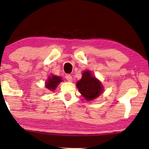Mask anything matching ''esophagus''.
I'll return each mask as SVG.
<instances>
[{
    "label": "esophagus",
    "instance_id": "1",
    "mask_svg": "<svg viewBox=\"0 0 149 149\" xmlns=\"http://www.w3.org/2000/svg\"><path fill=\"white\" fill-rule=\"evenodd\" d=\"M65 78L67 79V80H68V81H72V75H70V74H67L65 75Z\"/></svg>",
    "mask_w": 149,
    "mask_h": 149
}]
</instances>
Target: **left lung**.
Segmentation results:
<instances>
[{
	"label": "left lung",
	"instance_id": "obj_1",
	"mask_svg": "<svg viewBox=\"0 0 149 149\" xmlns=\"http://www.w3.org/2000/svg\"><path fill=\"white\" fill-rule=\"evenodd\" d=\"M76 87L81 96L88 101L98 98L104 92L101 81L94 76L90 70L83 72L81 78L77 81Z\"/></svg>",
	"mask_w": 149,
	"mask_h": 149
}]
</instances>
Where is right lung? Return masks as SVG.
<instances>
[{
    "label": "right lung",
    "mask_w": 149,
    "mask_h": 149,
    "mask_svg": "<svg viewBox=\"0 0 149 149\" xmlns=\"http://www.w3.org/2000/svg\"><path fill=\"white\" fill-rule=\"evenodd\" d=\"M62 81L63 79L60 76L52 74L51 75H49L47 80L45 81V87L49 91H54Z\"/></svg>",
    "instance_id": "obj_1"
}]
</instances>
